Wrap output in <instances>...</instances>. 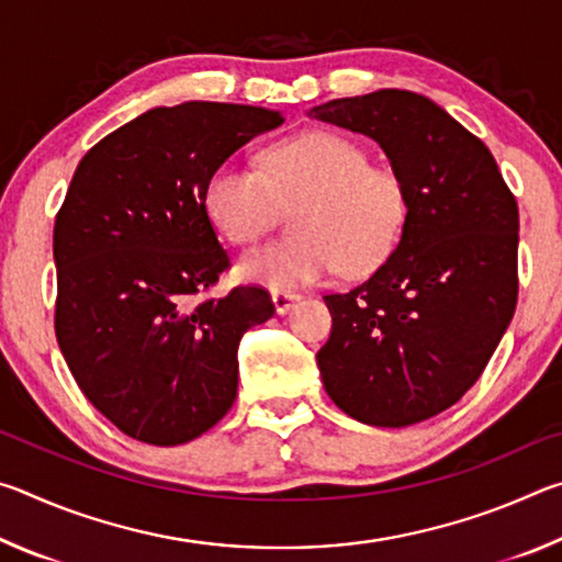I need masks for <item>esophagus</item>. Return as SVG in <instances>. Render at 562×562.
<instances>
[{
	"label": "esophagus",
	"instance_id": "34e87169",
	"mask_svg": "<svg viewBox=\"0 0 562 562\" xmlns=\"http://www.w3.org/2000/svg\"><path fill=\"white\" fill-rule=\"evenodd\" d=\"M300 300L297 292L290 290H272V304L278 310V315H288V312L294 307V302Z\"/></svg>",
	"mask_w": 562,
	"mask_h": 562
}]
</instances>
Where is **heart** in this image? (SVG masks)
Wrapping results in <instances>:
<instances>
[{
  "mask_svg": "<svg viewBox=\"0 0 562 562\" xmlns=\"http://www.w3.org/2000/svg\"><path fill=\"white\" fill-rule=\"evenodd\" d=\"M294 211L288 240L245 255L237 272L274 290L317 282L341 268L367 274L389 260L408 221V188L396 168L337 131H304L270 146L262 170L223 164L205 180L207 221L233 245H252Z\"/></svg>",
  "mask_w": 562,
  "mask_h": 562,
  "instance_id": "1",
  "label": "heart"
}]
</instances>
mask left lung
I'll return each mask as SVG.
<instances>
[{
	"instance_id": "obj_1",
	"label": "left lung",
	"mask_w": 562,
	"mask_h": 562,
	"mask_svg": "<svg viewBox=\"0 0 562 562\" xmlns=\"http://www.w3.org/2000/svg\"><path fill=\"white\" fill-rule=\"evenodd\" d=\"M374 138L404 176L408 221L367 282L325 294V392L369 426L402 429L479 382L518 302V203L481 138L412 91L382 89L310 111Z\"/></svg>"
}]
</instances>
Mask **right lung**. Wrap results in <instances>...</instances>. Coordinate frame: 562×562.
<instances>
[{
  "label": "right lung",
  "instance_id": "add662e5",
  "mask_svg": "<svg viewBox=\"0 0 562 562\" xmlns=\"http://www.w3.org/2000/svg\"><path fill=\"white\" fill-rule=\"evenodd\" d=\"M282 121L243 103L160 106L76 166L54 223V331L83 396L131 439L186 443L231 412L237 347L274 304L260 284L211 294L231 258L203 190Z\"/></svg>",
  "mask_w": 562,
  "mask_h": 562
}]
</instances>
